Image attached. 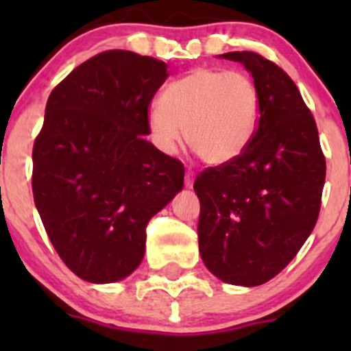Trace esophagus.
Wrapping results in <instances>:
<instances>
[{
	"mask_svg": "<svg viewBox=\"0 0 351 351\" xmlns=\"http://www.w3.org/2000/svg\"><path fill=\"white\" fill-rule=\"evenodd\" d=\"M193 178H195V175H193L192 169H189V171L185 173V186H186V189H192V186H193Z\"/></svg>",
	"mask_w": 351,
	"mask_h": 351,
	"instance_id": "1",
	"label": "esophagus"
}]
</instances>
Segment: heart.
I'll use <instances>...</instances> for the list:
<instances>
[{
    "label": "heart",
    "mask_w": 351,
    "mask_h": 351,
    "mask_svg": "<svg viewBox=\"0 0 351 351\" xmlns=\"http://www.w3.org/2000/svg\"><path fill=\"white\" fill-rule=\"evenodd\" d=\"M260 120V91L241 71L197 67L165 88L147 113L156 146L173 153L183 139L208 165L244 153Z\"/></svg>",
    "instance_id": "1"
}]
</instances>
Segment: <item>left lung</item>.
<instances>
[{
  "instance_id": "1",
  "label": "left lung",
  "mask_w": 351,
  "mask_h": 351,
  "mask_svg": "<svg viewBox=\"0 0 351 351\" xmlns=\"http://www.w3.org/2000/svg\"><path fill=\"white\" fill-rule=\"evenodd\" d=\"M260 91V120L250 146L193 183L200 200L198 250L226 284L256 287L293 260L316 226L326 159L316 120L295 83L256 52H228Z\"/></svg>"
}]
</instances>
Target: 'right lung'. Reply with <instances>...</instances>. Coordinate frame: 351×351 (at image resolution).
Listing matches in <instances>:
<instances>
[{
	"mask_svg": "<svg viewBox=\"0 0 351 351\" xmlns=\"http://www.w3.org/2000/svg\"><path fill=\"white\" fill-rule=\"evenodd\" d=\"M166 69L149 56L105 51L47 100L32 151L35 207L66 267L91 284L139 267L147 222L183 189L182 161L144 137Z\"/></svg>",
	"mask_w": 351,
	"mask_h": 351,
	"instance_id": "right-lung-1",
	"label": "right lung"
}]
</instances>
